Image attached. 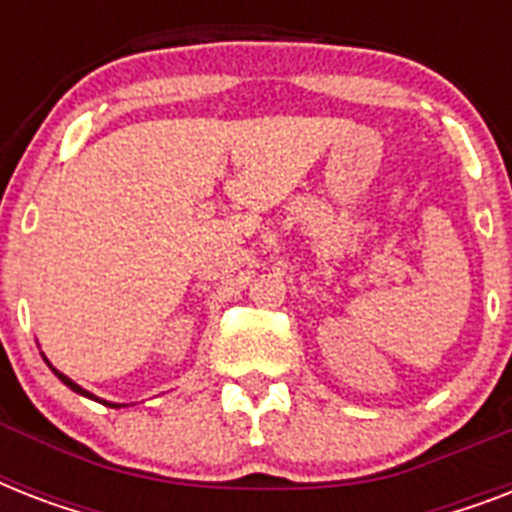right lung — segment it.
Here are the masks:
<instances>
[{
  "mask_svg": "<svg viewBox=\"0 0 512 512\" xmlns=\"http://www.w3.org/2000/svg\"><path fill=\"white\" fill-rule=\"evenodd\" d=\"M44 361H47V358H44ZM47 366H50L52 372H55V377H58V380L63 382V385H66V388H71V390H74V393H79V396H84V398H92V401H98V404H106V406H111V409H119V406H127V404H111V401H103V398H98V396H95V393H90V390H84L82 385H76V382L71 380V377H66V374H63V372H58V369H55V366H52L50 361H47Z\"/></svg>",
  "mask_w": 512,
  "mask_h": 512,
  "instance_id": "obj_1",
  "label": "right lung"
}]
</instances>
